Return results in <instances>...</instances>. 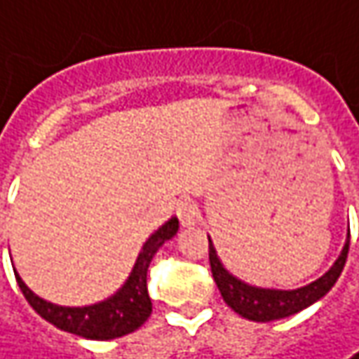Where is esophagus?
Segmentation results:
<instances>
[{
    "instance_id": "1",
    "label": "esophagus",
    "mask_w": 359,
    "mask_h": 359,
    "mask_svg": "<svg viewBox=\"0 0 359 359\" xmlns=\"http://www.w3.org/2000/svg\"><path fill=\"white\" fill-rule=\"evenodd\" d=\"M177 217H179L180 225L182 226H191L195 225L198 221V207H196L193 201H180L177 205Z\"/></svg>"
}]
</instances>
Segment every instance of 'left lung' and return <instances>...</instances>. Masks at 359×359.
I'll return each instance as SVG.
<instances>
[{"mask_svg": "<svg viewBox=\"0 0 359 359\" xmlns=\"http://www.w3.org/2000/svg\"><path fill=\"white\" fill-rule=\"evenodd\" d=\"M348 251H350V235H348V243H346L339 259L335 261L334 267L323 277H320L318 281H313L309 285H305V287L281 291V289L251 287V285L239 281L237 277H233L221 265V261L215 253V247L209 239L210 271H212V279L221 291L225 304L243 318L251 321H263V323L289 318V316H293V313H297V311H302L311 304H316L318 299H321L330 289L334 287L337 277L344 271Z\"/></svg>", "mask_w": 359, "mask_h": 359, "instance_id": "left-lung-1", "label": "left lung"}]
</instances>
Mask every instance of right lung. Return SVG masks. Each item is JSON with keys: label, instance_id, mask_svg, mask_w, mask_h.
Segmentation results:
<instances>
[{"label": "right lung", "instance_id": "1", "mask_svg": "<svg viewBox=\"0 0 359 359\" xmlns=\"http://www.w3.org/2000/svg\"><path fill=\"white\" fill-rule=\"evenodd\" d=\"M177 231H179L177 219H170L168 223H164L149 241L144 243L124 287L102 304L88 305V307H60V305L39 299L36 293L27 289L18 273H15V279L27 304L32 305L43 320L54 323L55 327L68 334L82 335L88 339L122 337L138 330L152 313V302H150L149 287H147L149 265L154 253L161 249V245L168 241L170 237H175Z\"/></svg>", "mask_w": 359, "mask_h": 359}]
</instances>
